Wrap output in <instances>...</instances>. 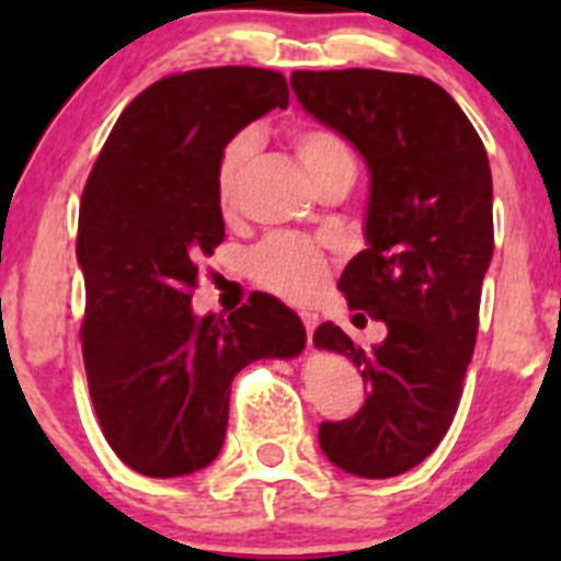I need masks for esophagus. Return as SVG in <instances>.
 Instances as JSON below:
<instances>
[{"label":"esophagus","mask_w":561,"mask_h":561,"mask_svg":"<svg viewBox=\"0 0 561 561\" xmlns=\"http://www.w3.org/2000/svg\"><path fill=\"white\" fill-rule=\"evenodd\" d=\"M300 319H302V327H306L308 343H311L313 332H317V327H319V317H317V313H311V311H300Z\"/></svg>","instance_id":"esophagus-1"}]
</instances>
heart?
<instances>
[{
    "mask_svg": "<svg viewBox=\"0 0 561 561\" xmlns=\"http://www.w3.org/2000/svg\"><path fill=\"white\" fill-rule=\"evenodd\" d=\"M293 147L317 190L337 179L356 176V158L351 147L327 128H298L293 134ZM253 152L255 137L242 131L229 141L218 160L216 195L224 214L234 210L237 190ZM248 272L255 285L268 293L289 302H308L317 298L330 279V261L324 250L300 237H272L250 253Z\"/></svg>",
    "mask_w": 561,
    "mask_h": 561,
    "instance_id": "obj_1",
    "label": "heart"
}]
</instances>
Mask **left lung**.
<instances>
[{
  "mask_svg": "<svg viewBox=\"0 0 561 561\" xmlns=\"http://www.w3.org/2000/svg\"><path fill=\"white\" fill-rule=\"evenodd\" d=\"M289 87L369 169L366 250L337 287L388 327L371 347L332 321L313 332L319 351L343 353L366 382L351 420L321 422L319 446L347 474L396 478L433 454L459 405L493 259L491 165L465 111L422 76L295 70Z\"/></svg>",
  "mask_w": 561,
  "mask_h": 561,
  "instance_id": "8db88e82",
  "label": "left lung"
}]
</instances>
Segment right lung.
Returning <instances> with one entry per match:
<instances>
[{"label":"right lung","instance_id":"add662e5","mask_svg":"<svg viewBox=\"0 0 561 561\" xmlns=\"http://www.w3.org/2000/svg\"><path fill=\"white\" fill-rule=\"evenodd\" d=\"M287 102L274 70L165 76L121 113L89 173L76 242L89 396L118 459L147 478L208 467L237 371L306 347L298 313L272 295L229 317L192 311L197 261L224 240L218 160L244 126Z\"/></svg>","mask_w":561,"mask_h":561}]
</instances>
